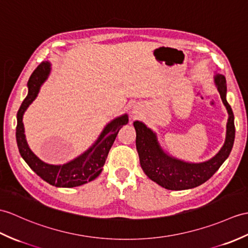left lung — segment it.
<instances>
[{
	"label": "left lung",
	"mask_w": 248,
	"mask_h": 248,
	"mask_svg": "<svg viewBox=\"0 0 248 248\" xmlns=\"http://www.w3.org/2000/svg\"><path fill=\"white\" fill-rule=\"evenodd\" d=\"M215 82L224 106L228 112L225 143L215 157L200 164L185 163L168 156L158 145L156 135L140 122L134 123L136 131V149L143 172L153 182L169 190H185L198 187L208 181L232 151L234 141V123L232 108L226 100V79L217 75Z\"/></svg>",
	"instance_id": "8db88e82"
}]
</instances>
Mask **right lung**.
<instances>
[{"instance_id": "right-lung-1", "label": "right lung", "mask_w": 248, "mask_h": 248, "mask_svg": "<svg viewBox=\"0 0 248 248\" xmlns=\"http://www.w3.org/2000/svg\"><path fill=\"white\" fill-rule=\"evenodd\" d=\"M49 67L50 64L48 62H42L33 71L30 80H28V95L22 102L18 114H16V119H18L16 131V143H18L19 151L23 159L43 181L56 187H77L95 180L100 174L108 151H110L115 138L118 134V131L124 124H126L129 122L128 115L125 114L115 118L113 122L106 126L94 145L72 162L62 166L48 165L42 162L31 152L27 145L22 119L23 114L26 111L28 106L36 99L40 86L48 76L50 70Z\"/></svg>"}]
</instances>
